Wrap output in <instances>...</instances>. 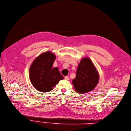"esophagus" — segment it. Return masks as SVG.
I'll return each instance as SVG.
<instances>
[{"label":"esophagus","instance_id":"obj_1","mask_svg":"<svg viewBox=\"0 0 131 131\" xmlns=\"http://www.w3.org/2000/svg\"><path fill=\"white\" fill-rule=\"evenodd\" d=\"M64 78H65V79L67 80H69V78L68 77H67V76H65V77H64Z\"/></svg>","mask_w":131,"mask_h":131}]
</instances>
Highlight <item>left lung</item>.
<instances>
[{"mask_svg": "<svg viewBox=\"0 0 131 131\" xmlns=\"http://www.w3.org/2000/svg\"><path fill=\"white\" fill-rule=\"evenodd\" d=\"M98 81V73L91 61L88 58H82L72 81L76 91L79 93L89 92L96 86Z\"/></svg>", "mask_w": 131, "mask_h": 131, "instance_id": "1", "label": "left lung"}]
</instances>
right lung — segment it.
Segmentation results:
<instances>
[{"instance_id":"right-lung-1","label":"right lung","mask_w":131,"mask_h":131,"mask_svg":"<svg viewBox=\"0 0 131 131\" xmlns=\"http://www.w3.org/2000/svg\"><path fill=\"white\" fill-rule=\"evenodd\" d=\"M55 58L54 54L47 52L41 54L32 63L30 68V79L38 90L44 92L51 91L64 79L57 67L52 68Z\"/></svg>"}]
</instances>
